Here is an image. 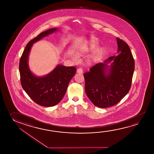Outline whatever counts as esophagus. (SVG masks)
<instances>
[{
	"label": "esophagus",
	"instance_id": "34e87169",
	"mask_svg": "<svg viewBox=\"0 0 154 154\" xmlns=\"http://www.w3.org/2000/svg\"><path fill=\"white\" fill-rule=\"evenodd\" d=\"M83 69H82V68H78V69H77V72L78 73H83Z\"/></svg>",
	"mask_w": 154,
	"mask_h": 154
}]
</instances>
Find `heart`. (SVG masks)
Returning a JSON list of instances; mask_svg holds the SVG:
<instances>
[{
    "label": "heart",
    "mask_w": 154,
    "mask_h": 154,
    "mask_svg": "<svg viewBox=\"0 0 154 154\" xmlns=\"http://www.w3.org/2000/svg\"><path fill=\"white\" fill-rule=\"evenodd\" d=\"M97 43L95 41H91L88 42V43H86V45H84L82 48H81L79 53H78V54H82L88 52V51H94L95 49L97 48ZM103 52V49H99L98 51H96L91 57V61L93 62V61L98 60L102 55ZM71 56H72V58L74 60H77L76 57L73 56V55Z\"/></svg>",
    "instance_id": "obj_1"
}]
</instances>
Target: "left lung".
Here are the masks:
<instances>
[{
    "label": "left lung",
    "mask_w": 154,
    "mask_h": 154,
    "mask_svg": "<svg viewBox=\"0 0 154 154\" xmlns=\"http://www.w3.org/2000/svg\"><path fill=\"white\" fill-rule=\"evenodd\" d=\"M118 55L97 63L84 73L86 94L100 108L114 106L128 93L135 68L133 56L128 45L116 38ZM112 61L111 66L107 63Z\"/></svg>",
    "instance_id": "left-lung-1"
}]
</instances>
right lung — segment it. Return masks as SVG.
<instances>
[{"label":"right lung","mask_w":154,"mask_h":154,"mask_svg":"<svg viewBox=\"0 0 154 154\" xmlns=\"http://www.w3.org/2000/svg\"><path fill=\"white\" fill-rule=\"evenodd\" d=\"M57 29L54 28L45 30L30 40L25 48L19 62L21 84L23 89L33 101L44 107L55 106L61 101L77 70L74 66L58 64L48 75L38 77L33 75L29 68L28 56L33 43Z\"/></svg>","instance_id":"1"}]
</instances>
